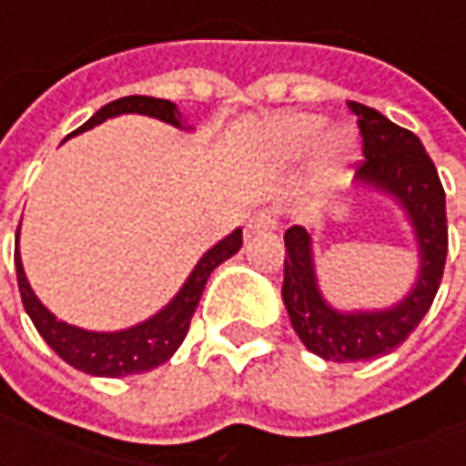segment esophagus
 Masks as SVG:
<instances>
[{
	"mask_svg": "<svg viewBox=\"0 0 466 466\" xmlns=\"http://www.w3.org/2000/svg\"><path fill=\"white\" fill-rule=\"evenodd\" d=\"M272 229H277V214H274V209H259V212H254L247 219V237L272 232Z\"/></svg>",
	"mask_w": 466,
	"mask_h": 466,
	"instance_id": "34e87169",
	"label": "esophagus"
}]
</instances>
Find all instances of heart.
Segmentation results:
<instances>
[{
	"label": "heart",
	"instance_id": "obj_1",
	"mask_svg": "<svg viewBox=\"0 0 466 466\" xmlns=\"http://www.w3.org/2000/svg\"><path fill=\"white\" fill-rule=\"evenodd\" d=\"M314 182L322 189L342 184L351 159L357 157V139L350 129H329L319 115H289L272 127V149L284 162H297L312 152L316 144Z\"/></svg>",
	"mask_w": 466,
	"mask_h": 466
}]
</instances>
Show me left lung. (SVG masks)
Segmentation results:
<instances>
[{
  "label": "left lung",
  "mask_w": 466,
  "mask_h": 466,
  "mask_svg": "<svg viewBox=\"0 0 466 466\" xmlns=\"http://www.w3.org/2000/svg\"><path fill=\"white\" fill-rule=\"evenodd\" d=\"M360 122L367 162L357 169L360 189L397 204L414 234L417 277L400 302L384 309H337L327 302L314 262V234L292 227L284 234L282 299L307 350L332 361H364L397 350L430 312L447 259V207L437 167L420 137L371 106L350 102Z\"/></svg>",
  "instance_id": "8db88e82"
}]
</instances>
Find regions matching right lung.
<instances>
[{"label": "right lung", "mask_w": 466, "mask_h": 466, "mask_svg": "<svg viewBox=\"0 0 466 466\" xmlns=\"http://www.w3.org/2000/svg\"><path fill=\"white\" fill-rule=\"evenodd\" d=\"M122 115L152 116V119H159V122L169 124L174 129H182V132H192L194 129V127L187 124L182 112L169 99L134 95L105 105L69 137H76V134L86 132L96 124ZM19 229H22V222H19ZM19 229H16L15 242V267L16 284H19V294H22V304H25L26 314L35 322L36 332L42 334V339L66 364H72L75 370L92 374V377H129V374L154 370V367H159V364L169 360L174 351L179 350L187 332H189L192 314L197 309V304H199V297H202L209 274L219 264L227 262L229 257H234L242 247V229L237 227L232 234H227L224 239H219L202 254V259L194 264V269L184 279L179 292L174 294L159 312L152 314L144 322L127 327V329L95 332V329H85V327H76V324H69L65 319H56L55 314L39 302V297L35 294L25 274V264H22V254H19Z\"/></svg>", "instance_id": "right-lung-1"}]
</instances>
